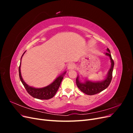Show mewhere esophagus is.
<instances>
[{"label": "esophagus", "instance_id": "34e87169", "mask_svg": "<svg viewBox=\"0 0 133 133\" xmlns=\"http://www.w3.org/2000/svg\"><path fill=\"white\" fill-rule=\"evenodd\" d=\"M75 64L73 63H70L68 64V68L69 69H73L75 68Z\"/></svg>", "mask_w": 133, "mask_h": 133}]
</instances>
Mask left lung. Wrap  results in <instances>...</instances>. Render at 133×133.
<instances>
[{
    "label": "left lung",
    "mask_w": 133,
    "mask_h": 133,
    "mask_svg": "<svg viewBox=\"0 0 133 133\" xmlns=\"http://www.w3.org/2000/svg\"><path fill=\"white\" fill-rule=\"evenodd\" d=\"M107 51L105 53L106 55L109 56L110 57L111 61V68L108 71L107 78L105 80H104L102 82H92L89 80H87L85 83H81L79 80V76H78L76 79V85L78 87L79 89L81 90L84 93L87 95H92L96 94H98L100 92L103 90H105L106 88L108 87L112 79V70H113L114 62L112 60L111 56L110 54V50L107 48Z\"/></svg>",
    "instance_id": "8db88e82"
}]
</instances>
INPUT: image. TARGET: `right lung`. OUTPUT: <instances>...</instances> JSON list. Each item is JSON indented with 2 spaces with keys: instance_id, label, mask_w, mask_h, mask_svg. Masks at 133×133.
<instances>
[{
  "instance_id": "right-lung-1",
  "label": "right lung",
  "mask_w": 133,
  "mask_h": 133,
  "mask_svg": "<svg viewBox=\"0 0 133 133\" xmlns=\"http://www.w3.org/2000/svg\"><path fill=\"white\" fill-rule=\"evenodd\" d=\"M25 52L22 55V58L23 57V55H24V54L25 53ZM21 63H20V65L19 67V78L21 80L22 84H23L24 87V88H25V89L28 93H29L31 96H33V98H37L38 99L47 100V99H49L53 98L56 94V92H57L59 88L60 87V84H61V82L63 79V75L65 74L66 71L64 72V73L62 75L59 76L53 83L50 84V85L42 88H35L29 86L23 80L22 76L21 75Z\"/></svg>"
}]
</instances>
